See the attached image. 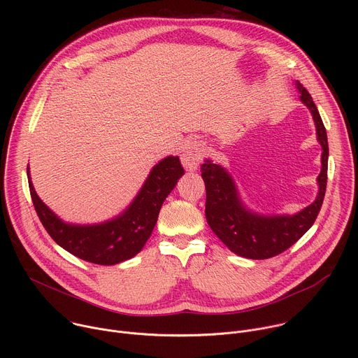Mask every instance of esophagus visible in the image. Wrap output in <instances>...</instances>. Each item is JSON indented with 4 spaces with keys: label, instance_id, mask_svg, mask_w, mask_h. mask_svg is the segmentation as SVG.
<instances>
[{
    "label": "esophagus",
    "instance_id": "1",
    "mask_svg": "<svg viewBox=\"0 0 358 358\" xmlns=\"http://www.w3.org/2000/svg\"><path fill=\"white\" fill-rule=\"evenodd\" d=\"M181 163L184 166L185 170L188 171H195L199 162L203 157V145L201 141L192 140V141H187L182 147H181Z\"/></svg>",
    "mask_w": 358,
    "mask_h": 358
}]
</instances>
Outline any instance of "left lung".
I'll use <instances>...</instances> for the list:
<instances>
[{
    "label": "left lung",
    "instance_id": "left-lung-1",
    "mask_svg": "<svg viewBox=\"0 0 358 358\" xmlns=\"http://www.w3.org/2000/svg\"><path fill=\"white\" fill-rule=\"evenodd\" d=\"M296 87L300 101L313 116L317 141L322 145V170L317 177L319 191L309 207L292 215L255 213L243 203L239 189L227 169L210 159L201 166V177L207 189V222L229 250L242 258L268 259L285 252L312 228L322 208L327 185V133L310 93L299 82H296Z\"/></svg>",
    "mask_w": 358,
    "mask_h": 358
}]
</instances>
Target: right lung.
<instances>
[{"label": "right lung", "instance_id": "right-lung-1", "mask_svg": "<svg viewBox=\"0 0 358 358\" xmlns=\"http://www.w3.org/2000/svg\"><path fill=\"white\" fill-rule=\"evenodd\" d=\"M29 192L35 211L59 246L96 265H116L131 259L143 249L156 227L164 199L184 176L178 156H167L151 169L143 187L117 217L99 224H69L62 221L38 196L27 169Z\"/></svg>", "mask_w": 358, "mask_h": 358}]
</instances>
